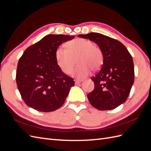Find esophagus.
<instances>
[{
  "instance_id": "1",
  "label": "esophagus",
  "mask_w": 151,
  "mask_h": 151,
  "mask_svg": "<svg viewBox=\"0 0 151 151\" xmlns=\"http://www.w3.org/2000/svg\"><path fill=\"white\" fill-rule=\"evenodd\" d=\"M82 82V80H75V84L76 85H77V84H79L80 83H81V82Z\"/></svg>"
}]
</instances>
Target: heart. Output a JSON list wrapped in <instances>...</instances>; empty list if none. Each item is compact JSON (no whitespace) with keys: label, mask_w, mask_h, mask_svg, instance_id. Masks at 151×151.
Listing matches in <instances>:
<instances>
[{"label":"heart","mask_w":151,"mask_h":151,"mask_svg":"<svg viewBox=\"0 0 151 151\" xmlns=\"http://www.w3.org/2000/svg\"><path fill=\"white\" fill-rule=\"evenodd\" d=\"M66 48H58L55 59L58 66L65 74H69L77 60L76 68L71 73L74 78L82 80L90 75L91 69L98 71L103 63L101 49L93 41L78 38L66 43Z\"/></svg>","instance_id":"heart-1"}]
</instances>
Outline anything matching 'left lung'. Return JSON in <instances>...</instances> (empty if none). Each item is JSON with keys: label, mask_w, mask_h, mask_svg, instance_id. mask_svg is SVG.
<instances>
[{"label": "left lung", "mask_w": 151, "mask_h": 151, "mask_svg": "<svg viewBox=\"0 0 151 151\" xmlns=\"http://www.w3.org/2000/svg\"><path fill=\"white\" fill-rule=\"evenodd\" d=\"M78 37L94 41L101 49L103 64L92 76L94 88L87 98L92 106L109 110L124 103L134 83L133 58L122 42L97 32L79 34Z\"/></svg>", "instance_id": "left-lung-1"}]
</instances>
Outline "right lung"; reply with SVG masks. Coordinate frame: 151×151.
<instances>
[{
  "label": "right lung",
  "instance_id": "obj_1",
  "mask_svg": "<svg viewBox=\"0 0 151 151\" xmlns=\"http://www.w3.org/2000/svg\"><path fill=\"white\" fill-rule=\"evenodd\" d=\"M74 37L48 34L25 50L18 61L16 80L28 106L49 112L63 105L75 82L58 66L55 51L62 43Z\"/></svg>",
  "mask_w": 151,
  "mask_h": 151
}]
</instances>
